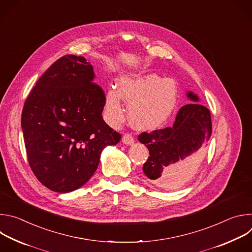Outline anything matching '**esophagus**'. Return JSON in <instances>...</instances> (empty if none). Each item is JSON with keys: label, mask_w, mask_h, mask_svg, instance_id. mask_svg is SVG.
<instances>
[{"label": "esophagus", "mask_w": 252, "mask_h": 252, "mask_svg": "<svg viewBox=\"0 0 252 252\" xmlns=\"http://www.w3.org/2000/svg\"><path fill=\"white\" fill-rule=\"evenodd\" d=\"M123 142L125 143V145H126V146H130V145H133L134 138H133V136L130 133H126L123 136Z\"/></svg>", "instance_id": "obj_1"}]
</instances>
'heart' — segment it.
I'll list each match as a JSON object with an SVG mask.
<instances>
[{
    "mask_svg": "<svg viewBox=\"0 0 252 252\" xmlns=\"http://www.w3.org/2000/svg\"><path fill=\"white\" fill-rule=\"evenodd\" d=\"M177 87L173 80L162 79L155 73L122 77L118 89L105 95L104 113L111 124L117 125L125 118L121 99L128 104V117L138 128L160 126L172 113L177 100Z\"/></svg>",
    "mask_w": 252,
    "mask_h": 252,
    "instance_id": "1",
    "label": "heart"
}]
</instances>
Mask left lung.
Wrapping results in <instances>:
<instances>
[{"label":"left lung","instance_id":"1","mask_svg":"<svg viewBox=\"0 0 252 252\" xmlns=\"http://www.w3.org/2000/svg\"><path fill=\"white\" fill-rule=\"evenodd\" d=\"M187 96L193 102L181 107L172 126L137 136L150 152L143 173L158 188L176 187L202 155L211 135L209 110L198 103L199 97L192 92H188Z\"/></svg>","mask_w":252,"mask_h":252}]
</instances>
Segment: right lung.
I'll return each mask as SVG.
<instances>
[{
  "mask_svg": "<svg viewBox=\"0 0 252 252\" xmlns=\"http://www.w3.org/2000/svg\"><path fill=\"white\" fill-rule=\"evenodd\" d=\"M93 65L66 55L39 79L25 101L22 129L30 166L49 189L66 193L95 172L101 152L122 135L102 119L104 93Z\"/></svg>",
  "mask_w": 252,
  "mask_h": 252,
  "instance_id": "obj_1",
  "label": "right lung"
}]
</instances>
